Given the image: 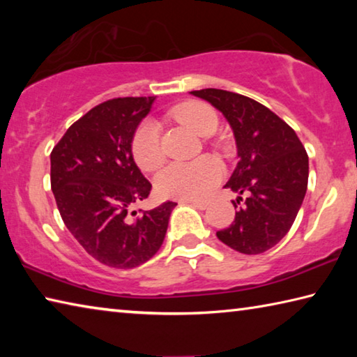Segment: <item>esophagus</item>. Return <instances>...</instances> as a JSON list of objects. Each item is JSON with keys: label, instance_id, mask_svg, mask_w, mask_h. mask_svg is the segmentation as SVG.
Listing matches in <instances>:
<instances>
[{"label": "esophagus", "instance_id": "34e87169", "mask_svg": "<svg viewBox=\"0 0 357 357\" xmlns=\"http://www.w3.org/2000/svg\"><path fill=\"white\" fill-rule=\"evenodd\" d=\"M187 203H190L192 206H195L197 209H206L208 208V202L206 200H187Z\"/></svg>", "mask_w": 357, "mask_h": 357}]
</instances>
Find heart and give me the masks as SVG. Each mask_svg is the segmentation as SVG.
I'll use <instances>...</instances> for the list:
<instances>
[{
    "instance_id": "1",
    "label": "heart",
    "mask_w": 357,
    "mask_h": 357,
    "mask_svg": "<svg viewBox=\"0 0 357 357\" xmlns=\"http://www.w3.org/2000/svg\"><path fill=\"white\" fill-rule=\"evenodd\" d=\"M170 116L202 137L213 135L219 116L202 102H185L170 110ZM132 154L144 172H154L165 160L160 128L155 121L146 119L132 137ZM223 176V167L214 157L203 155L190 162H173L155 178V187L162 195L178 200H197L206 197Z\"/></svg>"
}]
</instances>
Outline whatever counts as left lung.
<instances>
[{
	"mask_svg": "<svg viewBox=\"0 0 357 357\" xmlns=\"http://www.w3.org/2000/svg\"><path fill=\"white\" fill-rule=\"evenodd\" d=\"M231 126L239 162L225 184L238 193L236 215L217 231L223 244L245 255L269 250L289 231L309 183V155L285 121L243 94L206 88L192 91Z\"/></svg>",
	"mask_w": 357,
	"mask_h": 357,
	"instance_id": "obj_1",
	"label": "left lung"
}]
</instances>
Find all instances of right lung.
Instances as JSON below:
<instances>
[{"mask_svg": "<svg viewBox=\"0 0 357 357\" xmlns=\"http://www.w3.org/2000/svg\"><path fill=\"white\" fill-rule=\"evenodd\" d=\"M154 99L102 102L70 126L50 154L52 190L64 225L110 268H137L153 258L176 206L165 202L142 214L132 211L153 187L137 167L130 143Z\"/></svg>", "mask_w": 357, "mask_h": 357, "instance_id": "1", "label": "right lung"}]
</instances>
